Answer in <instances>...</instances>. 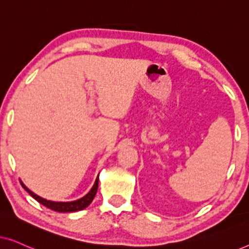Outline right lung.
I'll use <instances>...</instances> for the list:
<instances>
[{
  "mask_svg": "<svg viewBox=\"0 0 249 249\" xmlns=\"http://www.w3.org/2000/svg\"><path fill=\"white\" fill-rule=\"evenodd\" d=\"M21 186L27 190V192L29 193L30 196L34 197V198H35L38 203L42 204V205L46 206L47 209L55 211V212H63V213L77 212V211L86 209V207L89 205L91 202H93L94 197H95V195H96L97 188H98V178L96 179V181H95L93 188L90 189V192L88 193L86 196H84L83 198H80L78 200H73V202H51V200H46V199L42 198V197L35 195V194H34L33 192H30V190L27 188V187L23 185L22 182H21Z\"/></svg>",
  "mask_w": 249,
  "mask_h": 249,
  "instance_id": "obj_1",
  "label": "right lung"
}]
</instances>
